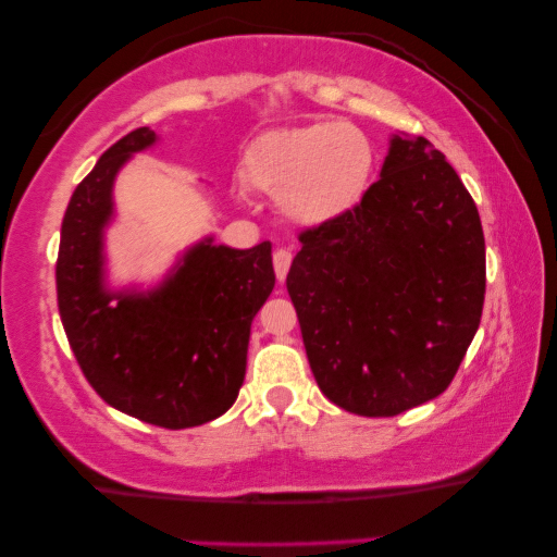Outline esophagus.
<instances>
[{"label":"esophagus","mask_w":557,"mask_h":557,"mask_svg":"<svg viewBox=\"0 0 557 557\" xmlns=\"http://www.w3.org/2000/svg\"><path fill=\"white\" fill-rule=\"evenodd\" d=\"M292 250L288 248H278L276 253H273V271H276V278L284 281L288 269H292Z\"/></svg>","instance_id":"1"}]
</instances>
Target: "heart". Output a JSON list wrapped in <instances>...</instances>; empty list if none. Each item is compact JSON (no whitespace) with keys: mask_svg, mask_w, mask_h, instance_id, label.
<instances>
[{"mask_svg":"<svg viewBox=\"0 0 557 557\" xmlns=\"http://www.w3.org/2000/svg\"><path fill=\"white\" fill-rule=\"evenodd\" d=\"M375 172V149L360 128L337 121L273 128L243 157V180L278 200L299 225H326L352 212Z\"/></svg>","mask_w":557,"mask_h":557,"instance_id":"heart-1","label":"heart"}]
</instances>
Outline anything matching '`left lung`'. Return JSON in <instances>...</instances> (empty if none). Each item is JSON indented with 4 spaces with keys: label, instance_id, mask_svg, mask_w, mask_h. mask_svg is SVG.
<instances>
[{
    "label": "left lung",
    "instance_id": "left-lung-1",
    "mask_svg": "<svg viewBox=\"0 0 557 557\" xmlns=\"http://www.w3.org/2000/svg\"><path fill=\"white\" fill-rule=\"evenodd\" d=\"M286 276L319 391L383 418L451 385L486 288L479 210L423 136H393L352 212L299 235Z\"/></svg>",
    "mask_w": 557,
    "mask_h": 557
}]
</instances>
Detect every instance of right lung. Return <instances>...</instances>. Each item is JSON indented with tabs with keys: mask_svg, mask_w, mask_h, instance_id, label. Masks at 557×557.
<instances>
[{
	"mask_svg": "<svg viewBox=\"0 0 557 557\" xmlns=\"http://www.w3.org/2000/svg\"><path fill=\"white\" fill-rule=\"evenodd\" d=\"M154 141L147 126L126 134L75 187L60 227L58 309L90 387L121 413L177 431L223 416L238 398L250 322L276 273L269 240L238 250L205 238L154 292L103 286L113 180Z\"/></svg>",
	"mask_w": 557,
	"mask_h": 557,
	"instance_id": "right-lung-1",
	"label": "right lung"
}]
</instances>
